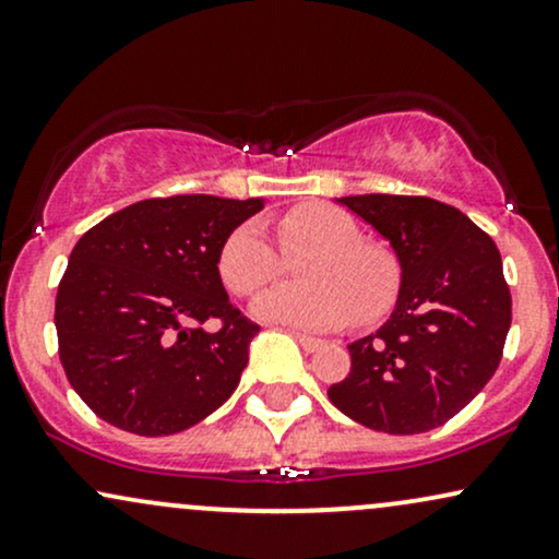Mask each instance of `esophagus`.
<instances>
[{"mask_svg": "<svg viewBox=\"0 0 559 559\" xmlns=\"http://www.w3.org/2000/svg\"><path fill=\"white\" fill-rule=\"evenodd\" d=\"M293 336L298 340V344L302 349H306V353H316V349L323 347V342L316 340V336H308V334H300V332H293Z\"/></svg>", "mask_w": 559, "mask_h": 559, "instance_id": "1", "label": "esophagus"}]
</instances>
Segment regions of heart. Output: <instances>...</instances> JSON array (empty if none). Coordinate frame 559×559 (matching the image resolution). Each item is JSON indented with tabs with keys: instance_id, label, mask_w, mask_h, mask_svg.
<instances>
[{
	"instance_id": "heart-1",
	"label": "heart",
	"mask_w": 559,
	"mask_h": 559,
	"mask_svg": "<svg viewBox=\"0 0 559 559\" xmlns=\"http://www.w3.org/2000/svg\"><path fill=\"white\" fill-rule=\"evenodd\" d=\"M285 251L311 248L298 261L302 282L277 285L253 300L257 319L326 332L353 319L376 321L394 306L402 269L389 248L360 240V225L340 206H295L277 223ZM282 272L277 248L257 219L240 223L217 251V274L233 295L248 298Z\"/></svg>"
}]
</instances>
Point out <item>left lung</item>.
Here are the masks:
<instances>
[{"instance_id":"1","label":"left lung","mask_w":559,"mask_h":559,"mask_svg":"<svg viewBox=\"0 0 559 559\" xmlns=\"http://www.w3.org/2000/svg\"><path fill=\"white\" fill-rule=\"evenodd\" d=\"M336 202L389 240L402 285L389 321L349 344L353 368L329 399L349 419L389 436L440 427L500 365L511 290L498 246L436 199L362 194Z\"/></svg>"}]
</instances>
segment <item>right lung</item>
<instances>
[{"label": "right lung", "instance_id": "right-lung-1", "mask_svg": "<svg viewBox=\"0 0 559 559\" xmlns=\"http://www.w3.org/2000/svg\"><path fill=\"white\" fill-rule=\"evenodd\" d=\"M264 199H144L90 227L57 293L59 357L108 425L157 438L202 423L238 389L257 323L217 274V251ZM224 326L210 335L201 323Z\"/></svg>", "mask_w": 559, "mask_h": 559}]
</instances>
